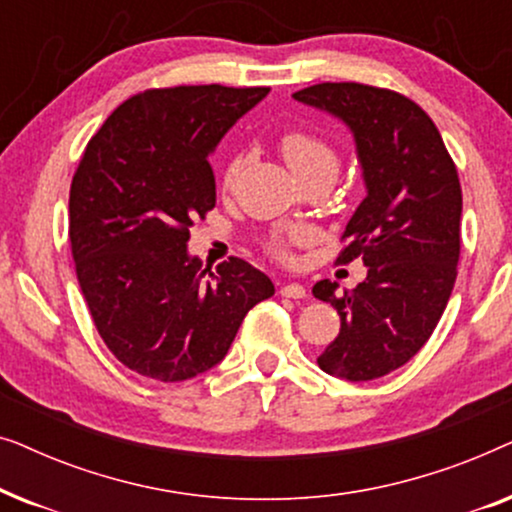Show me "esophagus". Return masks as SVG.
<instances>
[{"mask_svg":"<svg viewBox=\"0 0 512 512\" xmlns=\"http://www.w3.org/2000/svg\"><path fill=\"white\" fill-rule=\"evenodd\" d=\"M279 293H282L284 298H305L307 296V291H305V286L303 284H296V282H291V284H284L282 289H279Z\"/></svg>","mask_w":512,"mask_h":512,"instance_id":"34e87169","label":"esophagus"}]
</instances>
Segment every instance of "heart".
<instances>
[{
	"instance_id": "heart-1",
	"label": "heart",
	"mask_w": 512,
	"mask_h": 512,
	"mask_svg": "<svg viewBox=\"0 0 512 512\" xmlns=\"http://www.w3.org/2000/svg\"><path fill=\"white\" fill-rule=\"evenodd\" d=\"M279 151L296 177L305 184L310 181H328L331 184L335 172L340 167V153L333 142H328L319 132L307 128H289L279 135ZM244 167V156L237 153L226 163L221 172V188L223 193H230L240 179ZM310 240V230L300 226H284L275 228L265 237V249L272 258L282 263H291L296 258V249L303 247Z\"/></svg>"
}]
</instances>
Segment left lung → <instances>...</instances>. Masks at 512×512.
I'll return each mask as SVG.
<instances>
[{
	"instance_id": "obj_1",
	"label": "left lung",
	"mask_w": 512,
	"mask_h": 512,
	"mask_svg": "<svg viewBox=\"0 0 512 512\" xmlns=\"http://www.w3.org/2000/svg\"><path fill=\"white\" fill-rule=\"evenodd\" d=\"M293 97L352 128L368 186L335 258H361L366 282L340 293L321 279L312 289L340 314L338 338L317 363L342 380H375L424 347L450 300L461 251L457 165L431 116L396 90L326 81Z\"/></svg>"
}]
</instances>
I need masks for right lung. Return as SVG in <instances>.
Returning <instances> with one entry per match:
<instances>
[{
  "label": "right lung",
  "mask_w": 512,
  "mask_h": 512,
  "mask_svg": "<svg viewBox=\"0 0 512 512\" xmlns=\"http://www.w3.org/2000/svg\"><path fill=\"white\" fill-rule=\"evenodd\" d=\"M270 88H146L90 137L69 186V244L83 300L132 373L181 382L228 354L247 312L275 293L230 256L188 258L191 226L216 205L209 153Z\"/></svg>",
  "instance_id": "add662e5"
}]
</instances>
